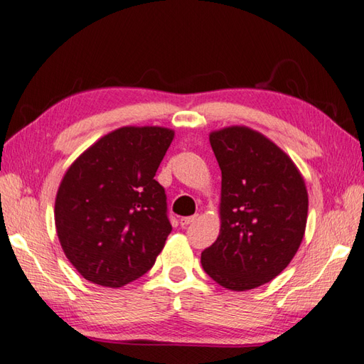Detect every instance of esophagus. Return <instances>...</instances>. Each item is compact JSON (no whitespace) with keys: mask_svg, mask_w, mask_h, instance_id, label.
<instances>
[{"mask_svg":"<svg viewBox=\"0 0 364 364\" xmlns=\"http://www.w3.org/2000/svg\"><path fill=\"white\" fill-rule=\"evenodd\" d=\"M197 220V215H194V216H186V218H181L180 219V224L183 225V227H186V225H189V224H192V223H196Z\"/></svg>","mask_w":364,"mask_h":364,"instance_id":"obj_1","label":"esophagus"}]
</instances>
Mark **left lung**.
<instances>
[{
	"mask_svg": "<svg viewBox=\"0 0 364 364\" xmlns=\"http://www.w3.org/2000/svg\"><path fill=\"white\" fill-rule=\"evenodd\" d=\"M210 144L223 173L220 232L202 252V267L225 289H255L274 279L300 247L308 191L289 156L249 127L211 132Z\"/></svg>",
	"mask_w": 364,
	"mask_h": 364,
	"instance_id": "8db88e82",
	"label": "left lung"
}]
</instances>
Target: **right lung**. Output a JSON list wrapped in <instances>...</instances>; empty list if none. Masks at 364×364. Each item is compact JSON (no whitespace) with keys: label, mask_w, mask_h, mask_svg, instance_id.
Returning <instances> with one entry per match:
<instances>
[{"label":"right lung","mask_w":364,"mask_h":364,"mask_svg":"<svg viewBox=\"0 0 364 364\" xmlns=\"http://www.w3.org/2000/svg\"><path fill=\"white\" fill-rule=\"evenodd\" d=\"M158 126H126L104 135L68 168L55 202L64 254L85 279L121 287L144 276L172 224L154 180L173 140Z\"/></svg>","instance_id":"1"}]
</instances>
